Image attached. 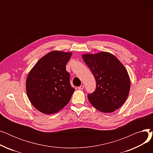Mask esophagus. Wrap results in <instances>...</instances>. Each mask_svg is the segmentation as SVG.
<instances>
[{"label":"esophagus","instance_id":"esophagus-1","mask_svg":"<svg viewBox=\"0 0 153 153\" xmlns=\"http://www.w3.org/2000/svg\"><path fill=\"white\" fill-rule=\"evenodd\" d=\"M84 88V86L83 85H81V86L78 87V89H79V90H83Z\"/></svg>","mask_w":153,"mask_h":153}]
</instances>
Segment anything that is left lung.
<instances>
[{
  "instance_id": "8db88e82",
  "label": "left lung",
  "mask_w": 153,
  "mask_h": 153,
  "mask_svg": "<svg viewBox=\"0 0 153 153\" xmlns=\"http://www.w3.org/2000/svg\"><path fill=\"white\" fill-rule=\"evenodd\" d=\"M82 58L96 81L95 91L88 94L92 105L103 113L121 107L129 94L130 79L125 66L110 53L84 54Z\"/></svg>"
}]
</instances>
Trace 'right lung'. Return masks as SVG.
Segmentation results:
<instances>
[{"mask_svg":"<svg viewBox=\"0 0 153 153\" xmlns=\"http://www.w3.org/2000/svg\"><path fill=\"white\" fill-rule=\"evenodd\" d=\"M72 53L53 51L40 59L26 81L30 102L45 114H53L65 107L75 91L66 69Z\"/></svg>","mask_w":153,"mask_h":153,"instance_id":"obj_1","label":"right lung"}]
</instances>
